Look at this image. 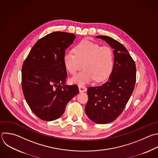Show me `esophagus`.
<instances>
[{"instance_id":"esophagus-1","label":"esophagus","mask_w":158,"mask_h":158,"mask_svg":"<svg viewBox=\"0 0 158 158\" xmlns=\"http://www.w3.org/2000/svg\"><path fill=\"white\" fill-rule=\"evenodd\" d=\"M79 90L80 92H84L87 90V88L84 85H79Z\"/></svg>"}]
</instances>
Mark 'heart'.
<instances>
[{
    "label": "heart",
    "instance_id": "b5f03b06",
    "mask_svg": "<svg viewBox=\"0 0 158 158\" xmlns=\"http://www.w3.org/2000/svg\"><path fill=\"white\" fill-rule=\"evenodd\" d=\"M73 52H66L63 61L65 68L71 74L84 69L71 79V82L82 85L95 79L97 82L106 80L110 75L114 64V52L109 46L83 40L73 48Z\"/></svg>",
    "mask_w": 158,
    "mask_h": 158
}]
</instances>
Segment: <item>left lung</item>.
<instances>
[{"mask_svg": "<svg viewBox=\"0 0 158 158\" xmlns=\"http://www.w3.org/2000/svg\"><path fill=\"white\" fill-rule=\"evenodd\" d=\"M114 48V64L109 79L101 85L89 87L85 108L87 117L98 124L114 122L123 112L135 88L136 69L127 48L107 36H97Z\"/></svg>", "mask_w": 158, "mask_h": 158, "instance_id": "obj_1", "label": "left lung"}]
</instances>
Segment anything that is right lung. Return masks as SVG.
<instances>
[{
    "mask_svg": "<svg viewBox=\"0 0 158 158\" xmlns=\"http://www.w3.org/2000/svg\"><path fill=\"white\" fill-rule=\"evenodd\" d=\"M75 38L74 34L66 32L48 34L35 44L23 63L22 87L25 98L31 111L42 120L60 118L67 103L79 92L77 85H64L68 74L63 58Z\"/></svg>",
    "mask_w": 158,
    "mask_h": 158,
    "instance_id": "right-lung-1",
    "label": "right lung"
}]
</instances>
